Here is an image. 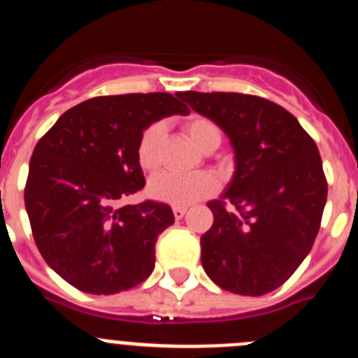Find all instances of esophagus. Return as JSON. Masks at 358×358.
Returning a JSON list of instances; mask_svg holds the SVG:
<instances>
[{
	"instance_id": "esophagus-1",
	"label": "esophagus",
	"mask_w": 358,
	"mask_h": 358,
	"mask_svg": "<svg viewBox=\"0 0 358 358\" xmlns=\"http://www.w3.org/2000/svg\"><path fill=\"white\" fill-rule=\"evenodd\" d=\"M186 211H188V208H185V206H173V217H176V218H182L186 215Z\"/></svg>"
}]
</instances>
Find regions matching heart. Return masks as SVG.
<instances>
[{"instance_id":"b5f03b06","label":"heart","mask_w":358,"mask_h":358,"mask_svg":"<svg viewBox=\"0 0 358 358\" xmlns=\"http://www.w3.org/2000/svg\"><path fill=\"white\" fill-rule=\"evenodd\" d=\"M185 132L192 143L202 152H213L220 145V131L211 120L194 116L185 122ZM164 140V125L161 122L152 123L138 141V163L143 170L157 169L161 159V145ZM217 179L210 173L197 176H179L173 172H163L152 177L148 192L154 199L172 206H189L217 192Z\"/></svg>"}]
</instances>
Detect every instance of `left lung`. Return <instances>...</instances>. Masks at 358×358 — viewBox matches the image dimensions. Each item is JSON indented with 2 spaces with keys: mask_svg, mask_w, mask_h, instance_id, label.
Listing matches in <instances>:
<instances>
[{
  "mask_svg": "<svg viewBox=\"0 0 358 358\" xmlns=\"http://www.w3.org/2000/svg\"><path fill=\"white\" fill-rule=\"evenodd\" d=\"M177 96L217 123L235 152L226 192L208 202L213 226L201 236L202 267L229 292H273L301 265L321 226L328 185L317 145L289 110L265 98Z\"/></svg>",
  "mask_w": 358,
  "mask_h": 358,
  "instance_id": "left-lung-1",
  "label": "left lung"
}]
</instances>
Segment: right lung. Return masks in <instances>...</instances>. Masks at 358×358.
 <instances>
[{
  "label": "right lung",
  "instance_id": "1",
  "mask_svg": "<svg viewBox=\"0 0 358 358\" xmlns=\"http://www.w3.org/2000/svg\"><path fill=\"white\" fill-rule=\"evenodd\" d=\"M188 113L170 93L96 96L66 110L36 145L24 206L44 262L69 285L107 296L150 276L172 208L115 204L145 186L136 156L145 129Z\"/></svg>",
  "mask_w": 358,
  "mask_h": 358
}]
</instances>
